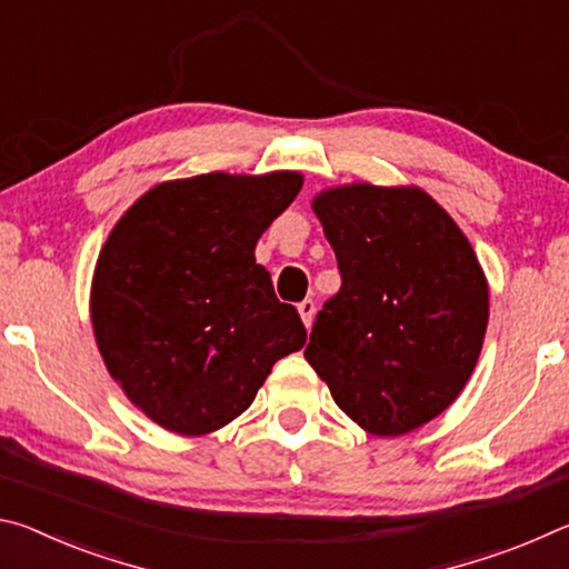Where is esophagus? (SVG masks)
<instances>
[{
  "instance_id": "34e87169",
  "label": "esophagus",
  "mask_w": 569,
  "mask_h": 569,
  "mask_svg": "<svg viewBox=\"0 0 569 569\" xmlns=\"http://www.w3.org/2000/svg\"><path fill=\"white\" fill-rule=\"evenodd\" d=\"M298 313H301V321L306 323V329H308V326L313 323V313H316V303L311 301V298H306V301L298 303Z\"/></svg>"
}]
</instances>
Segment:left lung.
<instances>
[{"label":"left lung","mask_w":569,"mask_h":569,"mask_svg":"<svg viewBox=\"0 0 569 569\" xmlns=\"http://www.w3.org/2000/svg\"><path fill=\"white\" fill-rule=\"evenodd\" d=\"M341 271L306 361L361 429L399 437L455 401L475 371L489 288L467 236L421 188L353 182L313 198Z\"/></svg>","instance_id":"left-lung-1"}]
</instances>
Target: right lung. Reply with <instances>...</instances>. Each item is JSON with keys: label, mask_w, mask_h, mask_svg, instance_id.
<instances>
[{"label": "right lung", "mask_w": 569, "mask_h": 569, "mask_svg": "<svg viewBox=\"0 0 569 569\" xmlns=\"http://www.w3.org/2000/svg\"><path fill=\"white\" fill-rule=\"evenodd\" d=\"M303 178L208 172L134 200L94 266L90 319L124 397L176 435H210L253 403L273 363L306 343L293 306L256 263L263 230Z\"/></svg>", "instance_id": "obj_1"}]
</instances>
